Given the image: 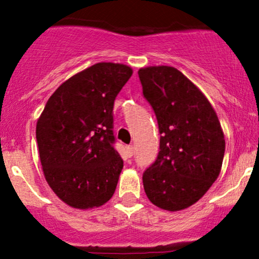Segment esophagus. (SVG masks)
Returning <instances> with one entry per match:
<instances>
[{"mask_svg":"<svg viewBox=\"0 0 259 259\" xmlns=\"http://www.w3.org/2000/svg\"><path fill=\"white\" fill-rule=\"evenodd\" d=\"M126 152H127V154H129V157H132L134 152H135V147H134L133 145H130V146L126 147Z\"/></svg>","mask_w":259,"mask_h":259,"instance_id":"esophagus-1","label":"esophagus"}]
</instances>
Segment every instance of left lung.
<instances>
[{"instance_id": "left-lung-1", "label": "left lung", "mask_w": 259, "mask_h": 259, "mask_svg": "<svg viewBox=\"0 0 259 259\" xmlns=\"http://www.w3.org/2000/svg\"><path fill=\"white\" fill-rule=\"evenodd\" d=\"M139 78L160 134L157 159L142 175L145 192L162 209H185L221 173L225 152L221 123L206 96L177 68H141Z\"/></svg>"}]
</instances>
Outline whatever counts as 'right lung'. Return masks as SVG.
Returning <instances> with one entry per match:
<instances>
[{
    "label": "right lung",
    "mask_w": 259,
    "mask_h": 259,
    "mask_svg": "<svg viewBox=\"0 0 259 259\" xmlns=\"http://www.w3.org/2000/svg\"><path fill=\"white\" fill-rule=\"evenodd\" d=\"M132 74L119 63L91 65L59 86L38 118L45 178L69 206L100 207L114 194L123 159L113 146V106Z\"/></svg>",
    "instance_id": "1"
}]
</instances>
